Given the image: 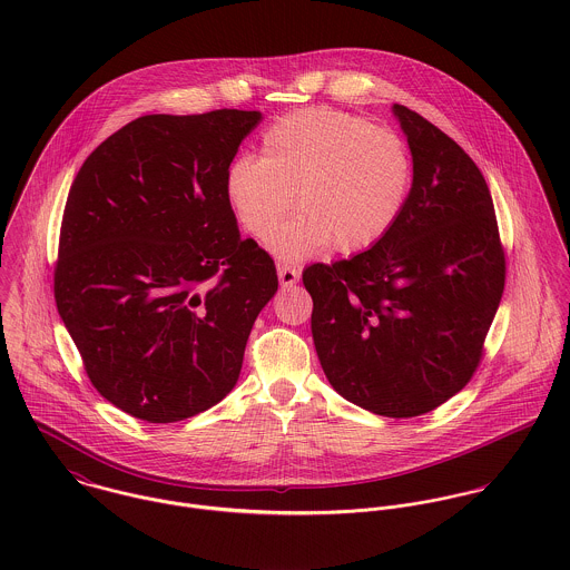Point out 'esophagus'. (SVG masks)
<instances>
[{
    "mask_svg": "<svg viewBox=\"0 0 570 570\" xmlns=\"http://www.w3.org/2000/svg\"><path fill=\"white\" fill-rule=\"evenodd\" d=\"M278 281L283 287H292L301 281V269L287 263H278Z\"/></svg>",
    "mask_w": 570,
    "mask_h": 570,
    "instance_id": "1",
    "label": "esophagus"
}]
</instances>
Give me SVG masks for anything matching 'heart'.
Returning <instances> with one entry per match:
<instances>
[{
	"mask_svg": "<svg viewBox=\"0 0 570 570\" xmlns=\"http://www.w3.org/2000/svg\"><path fill=\"white\" fill-rule=\"evenodd\" d=\"M412 158L404 138L328 107L298 109L269 125L261 158L226 173V195L245 230L267 237L296 202L301 213L269 239L283 261L309 258L335 242L360 252L382 242L404 213Z\"/></svg>",
	"mask_w": 570,
	"mask_h": 570,
	"instance_id": "heart-1",
	"label": "heart"
}]
</instances>
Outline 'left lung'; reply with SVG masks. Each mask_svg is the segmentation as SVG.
Instances as JSON below:
<instances>
[{"label": "left lung", "mask_w": 570, "mask_h": 570, "mask_svg": "<svg viewBox=\"0 0 570 570\" xmlns=\"http://www.w3.org/2000/svg\"><path fill=\"white\" fill-rule=\"evenodd\" d=\"M412 186L391 233L346 261L309 265L312 335L337 395L382 416H419L474 375L504 289L488 181L439 127L393 105Z\"/></svg>", "instance_id": "obj_1"}]
</instances>
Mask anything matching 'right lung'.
<instances>
[{"instance_id": "1", "label": "right lung", "mask_w": 570, "mask_h": 570, "mask_svg": "<svg viewBox=\"0 0 570 570\" xmlns=\"http://www.w3.org/2000/svg\"><path fill=\"white\" fill-rule=\"evenodd\" d=\"M261 111L151 114L109 136L68 195L55 298L94 389L173 423L219 404L278 289L242 239L226 173Z\"/></svg>"}]
</instances>
